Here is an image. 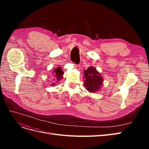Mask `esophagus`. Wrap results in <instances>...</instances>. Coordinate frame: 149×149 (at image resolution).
Listing matches in <instances>:
<instances>
[{"mask_svg":"<svg viewBox=\"0 0 149 149\" xmlns=\"http://www.w3.org/2000/svg\"><path fill=\"white\" fill-rule=\"evenodd\" d=\"M74 68H76V70H79L81 68H80V66L79 65H74Z\"/></svg>","mask_w":149,"mask_h":149,"instance_id":"34e87169","label":"esophagus"}]
</instances>
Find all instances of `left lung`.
Here are the masks:
<instances>
[{
    "label": "left lung",
    "instance_id": "obj_1",
    "mask_svg": "<svg viewBox=\"0 0 149 149\" xmlns=\"http://www.w3.org/2000/svg\"><path fill=\"white\" fill-rule=\"evenodd\" d=\"M84 85L89 93L98 91L103 84V78L95 68L89 66L84 70Z\"/></svg>",
    "mask_w": 149,
    "mask_h": 149
}]
</instances>
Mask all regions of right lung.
Returning <instances> with one entry per match:
<instances>
[{"instance_id": "1", "label": "right lung", "mask_w": 149, "mask_h": 149, "mask_svg": "<svg viewBox=\"0 0 149 149\" xmlns=\"http://www.w3.org/2000/svg\"><path fill=\"white\" fill-rule=\"evenodd\" d=\"M63 71L61 70V67H58L54 69L52 74L53 75L54 78L53 79V81L54 82H58L63 79ZM55 83H53L51 84V86H55Z\"/></svg>"}]
</instances>
